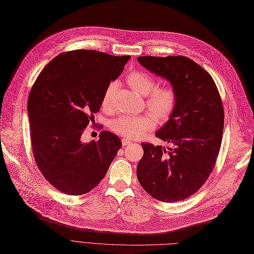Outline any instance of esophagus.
Segmentation results:
<instances>
[{
    "instance_id": "esophagus-1",
    "label": "esophagus",
    "mask_w": 254,
    "mask_h": 254,
    "mask_svg": "<svg viewBox=\"0 0 254 254\" xmlns=\"http://www.w3.org/2000/svg\"><path fill=\"white\" fill-rule=\"evenodd\" d=\"M130 143H131V140H130V139H127V138H123V139H122V144H123V146L129 145Z\"/></svg>"
}]
</instances>
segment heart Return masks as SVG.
I'll return each mask as SVG.
<instances>
[{
    "mask_svg": "<svg viewBox=\"0 0 254 254\" xmlns=\"http://www.w3.org/2000/svg\"><path fill=\"white\" fill-rule=\"evenodd\" d=\"M127 82L134 91L145 98V107L152 113L137 116H121L110 122V129L125 138H138L155 128L157 121L164 123L171 118L177 107L178 95L171 85L158 86L155 78L143 71L128 74ZM118 83L112 82L103 93L101 104L104 110H112Z\"/></svg>",
    "mask_w": 254,
    "mask_h": 254,
    "instance_id": "obj_1",
    "label": "heart"
}]
</instances>
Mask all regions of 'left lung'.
<instances>
[{
	"mask_svg": "<svg viewBox=\"0 0 254 254\" xmlns=\"http://www.w3.org/2000/svg\"><path fill=\"white\" fill-rule=\"evenodd\" d=\"M137 61L168 80L178 95L175 112L156 132L174 147L141 143L138 182L159 201H182L195 193L214 168L225 119L222 101L210 74L186 56H139Z\"/></svg>",
	"mask_w": 254,
	"mask_h": 254,
	"instance_id": "left-lung-1",
	"label": "left lung"
}]
</instances>
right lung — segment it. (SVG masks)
Here are the masks:
<instances>
[{
    "label": "right lung",
    "mask_w": 254,
    "mask_h": 254,
    "mask_svg": "<svg viewBox=\"0 0 254 254\" xmlns=\"http://www.w3.org/2000/svg\"><path fill=\"white\" fill-rule=\"evenodd\" d=\"M129 59L94 50L64 52L37 78L27 100L32 148L41 173L59 191L80 196L93 190L121 148L109 131H101L98 141L85 143L81 136Z\"/></svg>",
    "instance_id": "add662e5"
}]
</instances>
